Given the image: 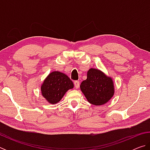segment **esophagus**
Instances as JSON below:
<instances>
[{
    "label": "esophagus",
    "instance_id": "esophagus-1",
    "mask_svg": "<svg viewBox=\"0 0 150 150\" xmlns=\"http://www.w3.org/2000/svg\"><path fill=\"white\" fill-rule=\"evenodd\" d=\"M79 81H74V85L76 88H78L79 87Z\"/></svg>",
    "mask_w": 150,
    "mask_h": 150
}]
</instances>
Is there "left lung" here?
<instances>
[{
    "label": "left lung",
    "instance_id": "8db88e82",
    "mask_svg": "<svg viewBox=\"0 0 150 150\" xmlns=\"http://www.w3.org/2000/svg\"><path fill=\"white\" fill-rule=\"evenodd\" d=\"M80 88L87 100L94 105L105 104L114 95L112 79L93 68L88 71L87 79L82 81Z\"/></svg>",
    "mask_w": 150,
    "mask_h": 150
}]
</instances>
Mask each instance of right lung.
Returning a JSON list of instances; mask_svg holds the SVG:
<instances>
[{
	"label": "right lung",
	"instance_id": "1",
	"mask_svg": "<svg viewBox=\"0 0 150 150\" xmlns=\"http://www.w3.org/2000/svg\"><path fill=\"white\" fill-rule=\"evenodd\" d=\"M72 88L73 83L69 77L59 71H54L44 81L41 91L43 96L48 102L55 104L59 102L65 93Z\"/></svg>",
	"mask_w": 150,
	"mask_h": 150
}]
</instances>
